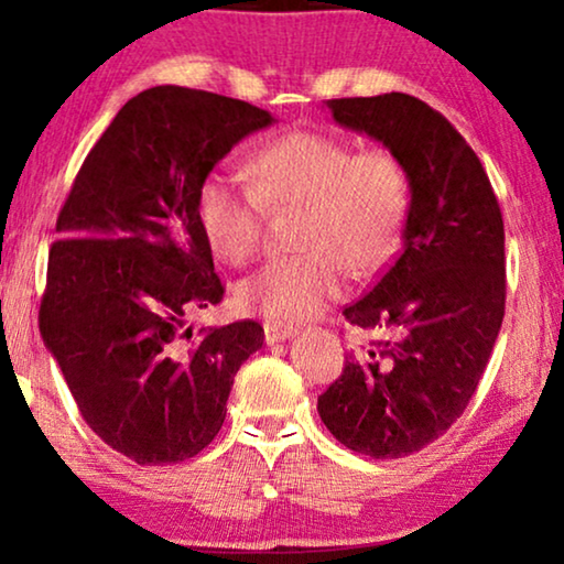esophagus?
Returning <instances> with one entry per match:
<instances>
[{
	"label": "esophagus",
	"instance_id": "34e87169",
	"mask_svg": "<svg viewBox=\"0 0 564 564\" xmlns=\"http://www.w3.org/2000/svg\"><path fill=\"white\" fill-rule=\"evenodd\" d=\"M292 336H295V328H292V326H282V323H272V321L264 323L267 344L288 341V338H292Z\"/></svg>",
	"mask_w": 564,
	"mask_h": 564
}]
</instances>
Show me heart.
Wrapping results in <instances>:
<instances>
[{
    "mask_svg": "<svg viewBox=\"0 0 564 564\" xmlns=\"http://www.w3.org/2000/svg\"><path fill=\"white\" fill-rule=\"evenodd\" d=\"M251 184L210 172L195 195L205 243L228 264L259 249L264 207L303 205L295 257L267 261L236 288L241 311L272 323H300L341 295L346 269L365 276L392 257L408 213V180L388 151L354 149L341 138L292 130L249 156Z\"/></svg>",
    "mask_w": 564,
    "mask_h": 564,
    "instance_id": "heart-1",
    "label": "heart"
}]
</instances>
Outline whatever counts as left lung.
Wrapping results in <instances>:
<instances>
[{
	"label": "left lung",
	"mask_w": 564,
	"mask_h": 564,
	"mask_svg": "<svg viewBox=\"0 0 564 564\" xmlns=\"http://www.w3.org/2000/svg\"><path fill=\"white\" fill-rule=\"evenodd\" d=\"M326 107L398 159L411 199L395 264L344 311L384 341L346 357L318 413L351 452L398 459L459 419L488 367L506 313L503 215L480 159L426 102L390 91Z\"/></svg>",
	"instance_id": "obj_1"
}]
</instances>
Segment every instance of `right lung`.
<instances>
[{
    "instance_id": "add662e5",
    "label": "right lung",
    "mask_w": 564,
    "mask_h": 564,
    "mask_svg": "<svg viewBox=\"0 0 564 564\" xmlns=\"http://www.w3.org/2000/svg\"><path fill=\"white\" fill-rule=\"evenodd\" d=\"M274 122L243 99L151 87L115 115L61 207L43 344L89 429L138 465L203 452L236 372L264 344L253 321L192 336L189 315L223 300L195 218L199 182Z\"/></svg>"
}]
</instances>
